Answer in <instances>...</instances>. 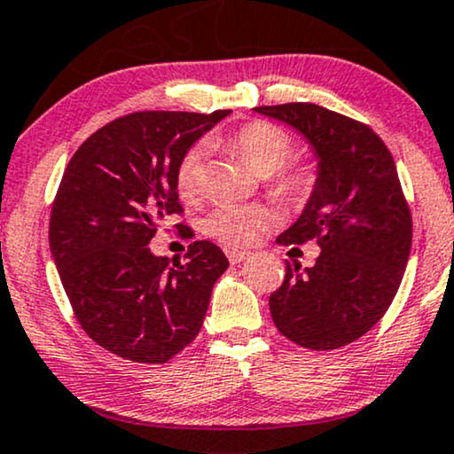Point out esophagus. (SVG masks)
I'll return each instance as SVG.
<instances>
[{"mask_svg":"<svg viewBox=\"0 0 454 454\" xmlns=\"http://www.w3.org/2000/svg\"><path fill=\"white\" fill-rule=\"evenodd\" d=\"M226 257H228V261L232 265H236V263H240V261H245L247 257H248V253L247 251H239V248H226Z\"/></svg>","mask_w":454,"mask_h":454,"instance_id":"34e87169","label":"esophagus"}]
</instances>
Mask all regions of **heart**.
I'll return each instance as SVG.
<instances>
[{
  "label": "heart",
  "mask_w": 454,
  "mask_h": 454,
  "mask_svg": "<svg viewBox=\"0 0 454 454\" xmlns=\"http://www.w3.org/2000/svg\"><path fill=\"white\" fill-rule=\"evenodd\" d=\"M234 154H239L259 176H271L282 170L292 156V139L279 127L271 123H248L240 127L224 142ZM206 150L201 145L191 148L183 156L176 170V189L184 200H191L201 191ZM310 187V175L304 170L279 176L276 191L282 195H302ZM278 215L267 206H220L203 220V232L230 247H248L259 240L267 228L276 224Z\"/></svg>",
  "instance_id": "obj_1"
}]
</instances>
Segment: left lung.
Listing matches in <instances>:
<instances>
[{
  "instance_id": "left-lung-1",
  "label": "left lung",
  "mask_w": 454,
  "mask_h": 454,
  "mask_svg": "<svg viewBox=\"0 0 454 454\" xmlns=\"http://www.w3.org/2000/svg\"><path fill=\"white\" fill-rule=\"evenodd\" d=\"M310 145L317 178L302 214L279 245L317 240V263L286 265L270 296L278 331L325 352L356 341L380 321L403 279L411 214L391 152L370 127L310 102L254 106Z\"/></svg>"
}]
</instances>
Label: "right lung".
<instances>
[{"label": "right lung", "mask_w": 454, "mask_h": 454, "mask_svg": "<svg viewBox=\"0 0 454 454\" xmlns=\"http://www.w3.org/2000/svg\"><path fill=\"white\" fill-rule=\"evenodd\" d=\"M228 114H127L92 133L63 172L49 222L51 254L82 329L125 360L164 364L187 348L228 270L226 254L209 240L193 242L184 261L148 247L166 218L183 212V156Z\"/></svg>", "instance_id": "obj_1"}]
</instances>
